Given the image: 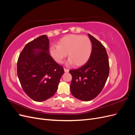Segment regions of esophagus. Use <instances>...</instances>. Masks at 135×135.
<instances>
[{"label": "esophagus", "instance_id": "1", "mask_svg": "<svg viewBox=\"0 0 135 135\" xmlns=\"http://www.w3.org/2000/svg\"><path fill=\"white\" fill-rule=\"evenodd\" d=\"M64 71H65V72H66V73H68V72H69V70L68 69H66V68H64Z\"/></svg>", "mask_w": 135, "mask_h": 135}]
</instances>
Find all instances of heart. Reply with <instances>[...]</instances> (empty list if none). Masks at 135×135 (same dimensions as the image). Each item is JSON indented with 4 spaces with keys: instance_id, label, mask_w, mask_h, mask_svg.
<instances>
[{
    "instance_id": "b5f03b06",
    "label": "heart",
    "mask_w": 135,
    "mask_h": 135,
    "mask_svg": "<svg viewBox=\"0 0 135 135\" xmlns=\"http://www.w3.org/2000/svg\"><path fill=\"white\" fill-rule=\"evenodd\" d=\"M92 50L91 40L88 36L70 34L60 39L58 45L52 44L50 52L52 58L57 63H62L69 56L68 63L80 66L85 64L90 57Z\"/></svg>"
}]
</instances>
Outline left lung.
Here are the masks:
<instances>
[{
  "label": "left lung",
  "mask_w": 135,
  "mask_h": 135,
  "mask_svg": "<svg viewBox=\"0 0 135 135\" xmlns=\"http://www.w3.org/2000/svg\"><path fill=\"white\" fill-rule=\"evenodd\" d=\"M92 50L88 61L82 66L71 69V93L82 101L93 100L103 90L109 74V62L107 51L103 44L88 34Z\"/></svg>",
  "instance_id": "8db88e82"
}]
</instances>
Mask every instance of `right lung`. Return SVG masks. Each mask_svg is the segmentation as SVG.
<instances>
[{
	"label": "right lung",
	"instance_id": "1",
	"mask_svg": "<svg viewBox=\"0 0 135 135\" xmlns=\"http://www.w3.org/2000/svg\"><path fill=\"white\" fill-rule=\"evenodd\" d=\"M48 50L49 39L43 35L27 43L18 59L20 84L26 95L35 101H43L54 96L64 73L62 66L55 62Z\"/></svg>",
	"mask_w": 135,
	"mask_h": 135
}]
</instances>
